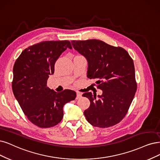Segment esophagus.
<instances>
[{
	"mask_svg": "<svg viewBox=\"0 0 160 160\" xmlns=\"http://www.w3.org/2000/svg\"><path fill=\"white\" fill-rule=\"evenodd\" d=\"M82 98V93L80 92H76V99H78Z\"/></svg>",
	"mask_w": 160,
	"mask_h": 160,
	"instance_id": "esophagus-1",
	"label": "esophagus"
}]
</instances>
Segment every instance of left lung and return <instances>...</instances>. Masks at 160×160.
I'll use <instances>...</instances> for the list:
<instances>
[{"label":"left lung","mask_w":160,"mask_h":160,"mask_svg":"<svg viewBox=\"0 0 160 160\" xmlns=\"http://www.w3.org/2000/svg\"><path fill=\"white\" fill-rule=\"evenodd\" d=\"M71 43L88 60V78L96 79L97 88L103 91L98 98L92 92L82 95L90 101L84 111L87 121L99 128L117 125L126 116L137 90L132 58L125 49L100 40Z\"/></svg>","instance_id":"obj_1"}]
</instances>
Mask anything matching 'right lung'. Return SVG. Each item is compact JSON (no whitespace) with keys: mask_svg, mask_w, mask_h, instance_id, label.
<instances>
[{"mask_svg":"<svg viewBox=\"0 0 160 160\" xmlns=\"http://www.w3.org/2000/svg\"><path fill=\"white\" fill-rule=\"evenodd\" d=\"M67 48H72L67 40L41 41L23 50L14 63V95L28 120L40 128L60 122L64 105L76 97L73 90L57 92L47 86L56 61Z\"/></svg>","mask_w":160,"mask_h":160,"instance_id":"add662e5","label":"right lung"}]
</instances>
